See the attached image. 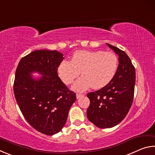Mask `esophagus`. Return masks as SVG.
<instances>
[{"label": "esophagus", "instance_id": "34e87169", "mask_svg": "<svg viewBox=\"0 0 155 155\" xmlns=\"http://www.w3.org/2000/svg\"><path fill=\"white\" fill-rule=\"evenodd\" d=\"M76 96H77V99H78V98H81V97H82V96H84V94H77V95H76Z\"/></svg>", "mask_w": 155, "mask_h": 155}]
</instances>
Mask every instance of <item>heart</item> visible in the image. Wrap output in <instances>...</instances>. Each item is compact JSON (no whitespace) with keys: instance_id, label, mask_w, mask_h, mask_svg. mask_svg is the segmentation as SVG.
I'll return each instance as SVG.
<instances>
[{"instance_id":"obj_1","label":"heart","mask_w":155,"mask_h":155,"mask_svg":"<svg viewBox=\"0 0 155 155\" xmlns=\"http://www.w3.org/2000/svg\"><path fill=\"white\" fill-rule=\"evenodd\" d=\"M117 58L113 52L102 51H77L71 61H63L57 72L63 82L66 85L73 83L83 75L72 86L77 91H83L92 86L101 89L111 82L117 69Z\"/></svg>"}]
</instances>
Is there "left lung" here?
<instances>
[{
  "instance_id": "left-lung-1",
  "label": "left lung",
  "mask_w": 155,
  "mask_h": 155,
  "mask_svg": "<svg viewBox=\"0 0 155 155\" xmlns=\"http://www.w3.org/2000/svg\"><path fill=\"white\" fill-rule=\"evenodd\" d=\"M107 45L118 55L116 73L108 85L87 95L90 101L87 118L101 128L114 127L126 117L132 105L135 84V69L127 53Z\"/></svg>"
}]
</instances>
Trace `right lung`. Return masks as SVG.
<instances>
[{"label":"right lung","instance_id":"right-lung-1","mask_svg":"<svg viewBox=\"0 0 155 155\" xmlns=\"http://www.w3.org/2000/svg\"><path fill=\"white\" fill-rule=\"evenodd\" d=\"M64 54L38 50L21 59L15 74L14 91L21 112L31 127L44 135L59 133L77 100L57 74ZM41 74L33 77L32 73Z\"/></svg>","mask_w":155,"mask_h":155}]
</instances>
